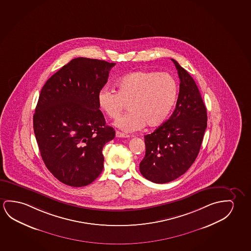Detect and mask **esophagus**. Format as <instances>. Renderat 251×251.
I'll list each match as a JSON object with an SVG mask.
<instances>
[{
  "label": "esophagus",
  "mask_w": 251,
  "mask_h": 251,
  "mask_svg": "<svg viewBox=\"0 0 251 251\" xmlns=\"http://www.w3.org/2000/svg\"><path fill=\"white\" fill-rule=\"evenodd\" d=\"M116 137L117 138H130L131 136L128 134H125V133H122V132H120V131H117Z\"/></svg>",
  "instance_id": "obj_1"
}]
</instances>
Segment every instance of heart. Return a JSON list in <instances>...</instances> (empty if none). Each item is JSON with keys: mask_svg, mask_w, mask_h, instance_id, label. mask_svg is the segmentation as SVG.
Returning <instances> with one entry per match:
<instances>
[{"mask_svg": "<svg viewBox=\"0 0 251 251\" xmlns=\"http://www.w3.org/2000/svg\"><path fill=\"white\" fill-rule=\"evenodd\" d=\"M118 91L101 89L98 104L111 119L120 116L129 104V112L114 125L126 132L160 126L168 119L176 103L177 85L172 75L157 72L135 71L117 82Z\"/></svg>", "mask_w": 251, "mask_h": 251, "instance_id": "obj_1", "label": "heart"}]
</instances>
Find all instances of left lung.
<instances>
[{"mask_svg":"<svg viewBox=\"0 0 251 251\" xmlns=\"http://www.w3.org/2000/svg\"><path fill=\"white\" fill-rule=\"evenodd\" d=\"M179 94L172 116L145 136L146 155L140 162L143 176L165 183L187 172L199 155L207 127V112L193 78L176 60Z\"/></svg>","mask_w":251,"mask_h":251,"instance_id":"left-lung-1","label":"left lung"}]
</instances>
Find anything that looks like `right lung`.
<instances>
[{"mask_svg":"<svg viewBox=\"0 0 251 251\" xmlns=\"http://www.w3.org/2000/svg\"><path fill=\"white\" fill-rule=\"evenodd\" d=\"M116 63L75 58L49 78L35 108L41 157L57 179L73 187L93 183L104 167L103 147L115 137L97 96Z\"/></svg>","mask_w":251,"mask_h":251,"instance_id":"right-lung-1","label":"right lung"}]
</instances>
